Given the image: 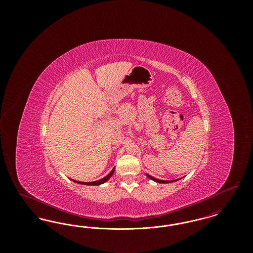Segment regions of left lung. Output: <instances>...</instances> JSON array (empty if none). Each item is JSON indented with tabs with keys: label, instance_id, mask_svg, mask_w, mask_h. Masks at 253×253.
Masks as SVG:
<instances>
[{
	"label": "left lung",
	"instance_id": "obj_1",
	"mask_svg": "<svg viewBox=\"0 0 253 253\" xmlns=\"http://www.w3.org/2000/svg\"><path fill=\"white\" fill-rule=\"evenodd\" d=\"M146 175L150 178V179H152L153 181H156L157 183H161V184H167V183H171V182H174V181L179 180V179H175V180H160V179H157V178H155V177H153V176H151L150 174H147L146 173Z\"/></svg>",
	"mask_w": 253,
	"mask_h": 253
}]
</instances>
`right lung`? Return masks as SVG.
<instances>
[{"mask_svg": "<svg viewBox=\"0 0 253 253\" xmlns=\"http://www.w3.org/2000/svg\"><path fill=\"white\" fill-rule=\"evenodd\" d=\"M114 171H115V168L113 169L109 172L108 174H107L105 177H103V178H101V179H99V180L93 181V182H81V181L74 180V179H71V180L74 181V182H76V183H78V184L88 185V186H98V185H101V184H103V183H105L106 181L108 180L109 178L113 175Z\"/></svg>", "mask_w": 253, "mask_h": 253, "instance_id": "1", "label": "right lung"}]
</instances>
